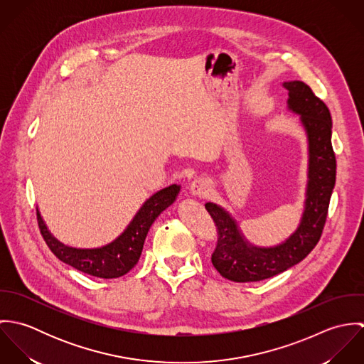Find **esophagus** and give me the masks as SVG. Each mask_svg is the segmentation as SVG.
I'll list each match as a JSON object with an SVG mask.
<instances>
[{
	"label": "esophagus",
	"mask_w": 364,
	"mask_h": 364,
	"mask_svg": "<svg viewBox=\"0 0 364 364\" xmlns=\"http://www.w3.org/2000/svg\"><path fill=\"white\" fill-rule=\"evenodd\" d=\"M191 192L198 198H206L210 193V183L205 178H198L191 183Z\"/></svg>",
	"instance_id": "esophagus-1"
}]
</instances>
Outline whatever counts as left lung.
<instances>
[{
    "mask_svg": "<svg viewBox=\"0 0 364 364\" xmlns=\"http://www.w3.org/2000/svg\"><path fill=\"white\" fill-rule=\"evenodd\" d=\"M289 91V109L301 114L310 144L309 188L306 210L296 232L273 248L250 245L237 223L221 208L206 203L217 230L211 263L225 279L237 283L273 277L304 259L318 244L325 227L331 195L336 179V158L332 149V119L328 106L303 81L283 84Z\"/></svg>",
    "mask_w": 364,
    "mask_h": 364,
    "instance_id": "left-lung-1",
    "label": "left lung"
}]
</instances>
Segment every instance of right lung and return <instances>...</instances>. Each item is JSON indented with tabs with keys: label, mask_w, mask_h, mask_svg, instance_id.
<instances>
[{
	"label": "right lung",
	"mask_w": 364,
	"mask_h": 364,
	"mask_svg": "<svg viewBox=\"0 0 364 364\" xmlns=\"http://www.w3.org/2000/svg\"><path fill=\"white\" fill-rule=\"evenodd\" d=\"M179 193V186L171 185L153 195L134 215L124 232L112 244L97 250H77L58 242L49 232L39 211L41 234L53 254L64 263L101 279H116L130 272L140 259L147 232L156 217L171 206Z\"/></svg>",
	"instance_id": "obj_1"
}]
</instances>
